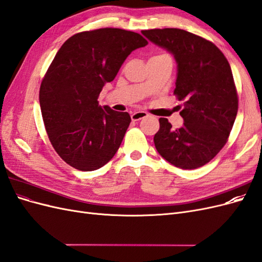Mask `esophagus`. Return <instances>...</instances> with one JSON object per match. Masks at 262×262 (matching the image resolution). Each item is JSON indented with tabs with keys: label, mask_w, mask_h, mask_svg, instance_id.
<instances>
[{
	"label": "esophagus",
	"mask_w": 262,
	"mask_h": 262,
	"mask_svg": "<svg viewBox=\"0 0 262 262\" xmlns=\"http://www.w3.org/2000/svg\"><path fill=\"white\" fill-rule=\"evenodd\" d=\"M145 117H147V114L145 112H136L131 115V119L133 121H139Z\"/></svg>",
	"instance_id": "obj_1"
}]
</instances>
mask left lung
<instances>
[{"label": "left lung", "mask_w": 262, "mask_h": 262, "mask_svg": "<svg viewBox=\"0 0 262 262\" xmlns=\"http://www.w3.org/2000/svg\"><path fill=\"white\" fill-rule=\"evenodd\" d=\"M150 42L173 55L177 63L176 89L184 100V125L172 129L160 119L154 136L157 152L181 169L209 163L226 143L235 122L238 98L229 63L217 47L184 29L142 30Z\"/></svg>", "instance_id": "1"}]
</instances>
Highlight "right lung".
<instances>
[{
	"label": "right lung",
	"mask_w": 262,
	"mask_h": 262,
	"mask_svg": "<svg viewBox=\"0 0 262 262\" xmlns=\"http://www.w3.org/2000/svg\"><path fill=\"white\" fill-rule=\"evenodd\" d=\"M146 45L133 31L100 28L69 38L55 54L41 82L39 101L51 144L70 166L96 170L117 153L130 115L99 106L97 99L126 57Z\"/></svg>",
	"instance_id": "add662e5"
}]
</instances>
